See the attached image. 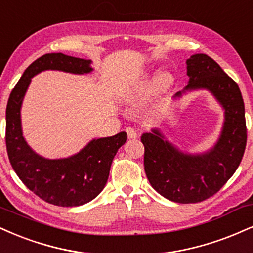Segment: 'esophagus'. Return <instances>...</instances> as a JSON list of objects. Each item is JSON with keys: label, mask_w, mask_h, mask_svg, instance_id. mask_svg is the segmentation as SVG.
I'll use <instances>...</instances> for the list:
<instances>
[{"label": "esophagus", "mask_w": 253, "mask_h": 253, "mask_svg": "<svg viewBox=\"0 0 253 253\" xmlns=\"http://www.w3.org/2000/svg\"><path fill=\"white\" fill-rule=\"evenodd\" d=\"M126 133H127V136H128L129 139L138 138V133H136V130L134 128H132V127H127Z\"/></svg>", "instance_id": "esophagus-1"}]
</instances>
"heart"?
Listing matches in <instances>:
<instances>
[{
	"label": "heart",
	"instance_id": "1",
	"mask_svg": "<svg viewBox=\"0 0 253 253\" xmlns=\"http://www.w3.org/2000/svg\"><path fill=\"white\" fill-rule=\"evenodd\" d=\"M169 82H171V75L169 73H160L156 79V84L160 88L169 86Z\"/></svg>",
	"mask_w": 253,
	"mask_h": 253
}]
</instances>
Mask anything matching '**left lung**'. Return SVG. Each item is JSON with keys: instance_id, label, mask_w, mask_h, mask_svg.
Here are the masks:
<instances>
[{"instance_id": "8db88e82", "label": "left lung", "mask_w": 253, "mask_h": 253, "mask_svg": "<svg viewBox=\"0 0 253 253\" xmlns=\"http://www.w3.org/2000/svg\"><path fill=\"white\" fill-rule=\"evenodd\" d=\"M187 90L208 89L224 108L225 120L217 144L202 154L179 151L159 129L144 133L145 172L152 187L166 199L180 204L199 203L226 184L244 156L246 146L245 108L238 84L206 54H194L186 61Z\"/></svg>"}]
</instances>
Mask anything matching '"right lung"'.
Wrapping results in <instances>:
<instances>
[{
    "instance_id": "1",
    "label": "right lung",
    "mask_w": 253,
    "mask_h": 253,
    "mask_svg": "<svg viewBox=\"0 0 253 253\" xmlns=\"http://www.w3.org/2000/svg\"><path fill=\"white\" fill-rule=\"evenodd\" d=\"M92 61L62 53L45 54L23 73L9 96L5 111V145L15 173L27 187L44 202L63 208L89 203L107 182L112 161L126 142L125 132L93 139L79 153L63 159H45L36 154L23 138L21 106L33 77L48 71L87 74Z\"/></svg>"
}]
</instances>
